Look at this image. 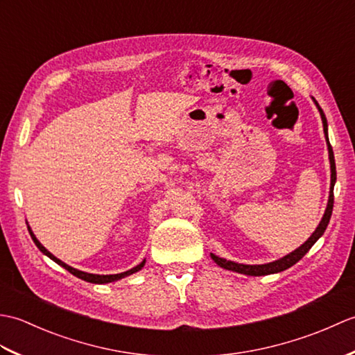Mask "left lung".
Segmentation results:
<instances>
[{
  "instance_id": "obj_1",
  "label": "left lung",
  "mask_w": 355,
  "mask_h": 355,
  "mask_svg": "<svg viewBox=\"0 0 355 355\" xmlns=\"http://www.w3.org/2000/svg\"><path fill=\"white\" fill-rule=\"evenodd\" d=\"M315 107H318L319 112H320V119H322V123H323V134H325V140H327V146H328V154H329V168H331V186H329V197H328V205L325 209V214L322 216V221L319 223L318 227L313 232V235L308 238L305 243L297 247L296 250H293L291 253L285 254L284 258L273 261V262H268V263H256V266H248V263H238V262H233V261H227L224 258H220V256H216L214 253H210V258H212L218 266L221 268L225 270H230V271H236V273L241 275H247V276H266V275H273V273H279V271H284L286 268H290L294 263L299 262L300 259L304 258L306 254V252L310 250V248L315 244V241H318L323 233H325L327 227H328V223L331 220V214H333V205H334V184H336V162H334V153H333V148L329 145V139H328V122H327V117L323 114L322 108L319 107V103L315 102V99H313Z\"/></svg>"
}]
</instances>
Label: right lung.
Returning <instances> with one entry per match:
<instances>
[{
    "mask_svg": "<svg viewBox=\"0 0 355 355\" xmlns=\"http://www.w3.org/2000/svg\"><path fill=\"white\" fill-rule=\"evenodd\" d=\"M27 229H28V233H30V236H32V239H33V243H35V245L40 248V250L45 254V256H49V258L51 259V261H55L58 266H61V267H64L67 271H70V273L73 275V276H76V277H79V279H82V281H87V282H92V284H110V282H116V281H120V279L122 277H126V276H130V275H132V273H137L139 270H141L143 267H145V262H146V259H143L139 266H135V267H132L131 270H128V271H123V273H117V275H93V273H87V271H82V270H78V268H73V267H70L69 263H65V262H62L61 259H58L55 254H51L47 248H45L40 241H37V238L35 236V233L32 232V229H30V225H28V223H27Z\"/></svg>",
    "mask_w": 355,
    "mask_h": 355,
    "instance_id": "obj_1",
    "label": "right lung"
}]
</instances>
